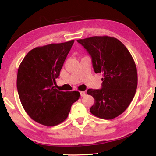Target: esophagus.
Listing matches in <instances>:
<instances>
[{"instance_id": "1", "label": "esophagus", "mask_w": 156, "mask_h": 156, "mask_svg": "<svg viewBox=\"0 0 156 156\" xmlns=\"http://www.w3.org/2000/svg\"><path fill=\"white\" fill-rule=\"evenodd\" d=\"M80 95H81V96H84L86 95V93H85V92H83V91H81V92H80Z\"/></svg>"}]
</instances>
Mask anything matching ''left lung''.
<instances>
[{
  "label": "left lung",
  "mask_w": 156,
  "mask_h": 156,
  "mask_svg": "<svg viewBox=\"0 0 156 156\" xmlns=\"http://www.w3.org/2000/svg\"><path fill=\"white\" fill-rule=\"evenodd\" d=\"M77 41L90 55L95 73L103 76L101 89L87 90L94 98L90 111L100 119H115L128 107L135 94L138 79L133 58L115 37L93 36Z\"/></svg>",
  "instance_id": "left-lung-1"
}]
</instances>
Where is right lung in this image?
<instances>
[{
  "mask_svg": "<svg viewBox=\"0 0 156 156\" xmlns=\"http://www.w3.org/2000/svg\"><path fill=\"white\" fill-rule=\"evenodd\" d=\"M73 43L71 40L37 47L27 53L20 65L19 96L28 115L37 123L46 126L62 123L79 98L77 91H59L54 86Z\"/></svg>",
  "mask_w": 156,
  "mask_h": 156,
  "instance_id": "right-lung-1",
  "label": "right lung"
}]
</instances>
